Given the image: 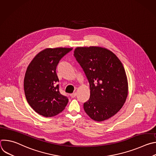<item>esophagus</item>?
<instances>
[{"label": "esophagus", "instance_id": "esophagus-1", "mask_svg": "<svg viewBox=\"0 0 156 156\" xmlns=\"http://www.w3.org/2000/svg\"><path fill=\"white\" fill-rule=\"evenodd\" d=\"M76 96V93H72V94H70V96H71L72 98H75Z\"/></svg>", "mask_w": 156, "mask_h": 156}]
</instances>
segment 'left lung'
<instances>
[{"instance_id":"obj_1","label":"left lung","mask_w":156,"mask_h":156,"mask_svg":"<svg viewBox=\"0 0 156 156\" xmlns=\"http://www.w3.org/2000/svg\"><path fill=\"white\" fill-rule=\"evenodd\" d=\"M74 56L90 83V98L84 103L91 119L102 122L115 115L126 101L128 80L121 61L110 50L99 47H78Z\"/></svg>"}]
</instances>
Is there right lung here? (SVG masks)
<instances>
[{
  "label": "right lung",
  "instance_id": "obj_1",
  "mask_svg": "<svg viewBox=\"0 0 156 156\" xmlns=\"http://www.w3.org/2000/svg\"><path fill=\"white\" fill-rule=\"evenodd\" d=\"M73 48H46L29 64L24 79L26 99L31 108L45 117L57 115L64 110L68 98L58 90L56 67L60 60Z\"/></svg>",
  "mask_w": 156,
  "mask_h": 156
}]
</instances>
